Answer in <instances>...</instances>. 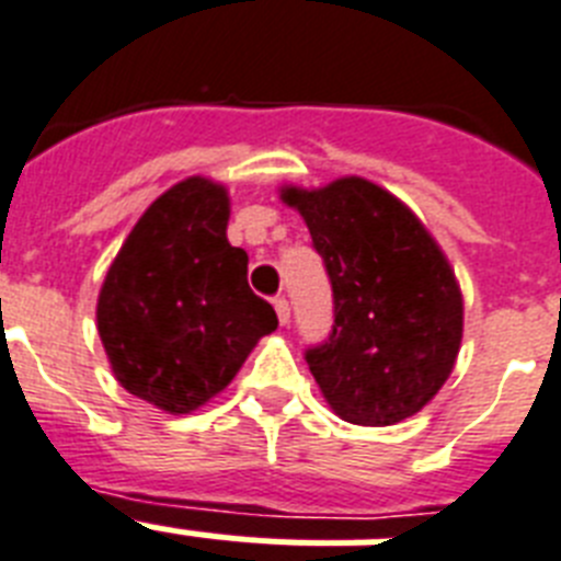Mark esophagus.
Instances as JSON below:
<instances>
[{
    "mask_svg": "<svg viewBox=\"0 0 561 561\" xmlns=\"http://www.w3.org/2000/svg\"><path fill=\"white\" fill-rule=\"evenodd\" d=\"M273 308H276V317H279L282 324L290 322V305L285 296H276V299H273Z\"/></svg>",
    "mask_w": 561,
    "mask_h": 561,
    "instance_id": "esophagus-1",
    "label": "esophagus"
}]
</instances>
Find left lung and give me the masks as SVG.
Returning <instances> with one entry per match:
<instances>
[{
	"label": "left lung",
	"mask_w": 561,
	"mask_h": 561,
	"mask_svg": "<svg viewBox=\"0 0 561 561\" xmlns=\"http://www.w3.org/2000/svg\"><path fill=\"white\" fill-rule=\"evenodd\" d=\"M333 290L331 333L305 351L333 411L382 427L422 411L454 370L462 294L422 222L368 179L288 187Z\"/></svg>",
	"instance_id": "left-lung-1"
}]
</instances>
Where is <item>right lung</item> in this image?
Segmentation results:
<instances>
[{"instance_id": "1", "label": "right lung", "mask_w": 561, "mask_h": 561, "mask_svg": "<svg viewBox=\"0 0 561 561\" xmlns=\"http://www.w3.org/2000/svg\"><path fill=\"white\" fill-rule=\"evenodd\" d=\"M228 193L191 176L142 214L96 305L119 385L168 413H191L237 376L276 310L248 285V253L225 237Z\"/></svg>"}]
</instances>
